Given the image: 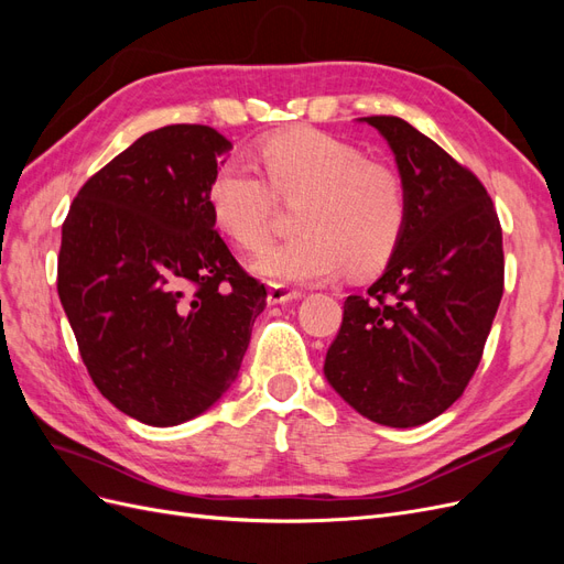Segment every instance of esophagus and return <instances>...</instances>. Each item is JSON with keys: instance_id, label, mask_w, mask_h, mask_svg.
Returning a JSON list of instances; mask_svg holds the SVG:
<instances>
[{"instance_id": "obj_1", "label": "esophagus", "mask_w": 564, "mask_h": 564, "mask_svg": "<svg viewBox=\"0 0 564 564\" xmlns=\"http://www.w3.org/2000/svg\"><path fill=\"white\" fill-rule=\"evenodd\" d=\"M303 294L296 292V289H289L284 284H270L268 286V303L270 305H278V303H286V301H296Z\"/></svg>"}]
</instances>
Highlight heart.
Wrapping results in <instances>:
<instances>
[{"mask_svg": "<svg viewBox=\"0 0 564 564\" xmlns=\"http://www.w3.org/2000/svg\"><path fill=\"white\" fill-rule=\"evenodd\" d=\"M259 169L230 160L209 183L216 226L242 249L268 242L278 197L299 202V235L265 249L253 270L268 280L319 284L348 265L367 272L383 265L406 226V187L388 164L371 162L362 148L315 129L270 135Z\"/></svg>", "mask_w": 564, "mask_h": 564, "instance_id": "obj_1", "label": "heart"}]
</instances>
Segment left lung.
<instances>
[{
    "label": "left lung",
    "mask_w": 564,
    "mask_h": 564,
    "mask_svg": "<svg viewBox=\"0 0 564 564\" xmlns=\"http://www.w3.org/2000/svg\"><path fill=\"white\" fill-rule=\"evenodd\" d=\"M406 187V226L383 275L344 303L324 377L357 414L412 429L449 409L482 360L503 296V240L477 176L392 115L362 117Z\"/></svg>",
    "instance_id": "left-lung-1"
}]
</instances>
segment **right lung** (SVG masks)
<instances>
[{
    "label": "right lung",
    "instance_id": "1",
    "mask_svg": "<svg viewBox=\"0 0 564 564\" xmlns=\"http://www.w3.org/2000/svg\"><path fill=\"white\" fill-rule=\"evenodd\" d=\"M232 143L204 124L141 135L82 185L63 224L58 296L89 377L166 429L235 383L265 286L214 230L209 183Z\"/></svg>",
    "mask_w": 564,
    "mask_h": 564
}]
</instances>
